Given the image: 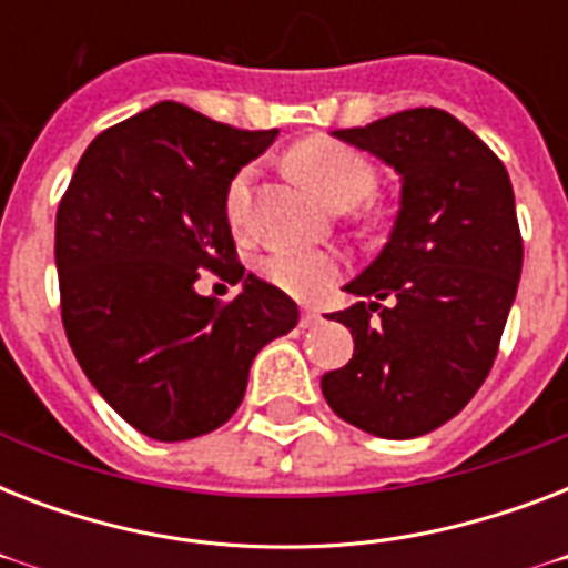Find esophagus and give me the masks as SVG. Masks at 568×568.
I'll return each instance as SVG.
<instances>
[{"instance_id": "esophagus-1", "label": "esophagus", "mask_w": 568, "mask_h": 568, "mask_svg": "<svg viewBox=\"0 0 568 568\" xmlns=\"http://www.w3.org/2000/svg\"><path fill=\"white\" fill-rule=\"evenodd\" d=\"M321 324V312L318 310H312V306H306L301 315V327L303 329H312V327H318Z\"/></svg>"}]
</instances>
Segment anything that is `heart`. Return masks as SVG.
<instances>
[{
  "label": "heart",
  "mask_w": 568,
  "mask_h": 568,
  "mask_svg": "<svg viewBox=\"0 0 568 568\" xmlns=\"http://www.w3.org/2000/svg\"><path fill=\"white\" fill-rule=\"evenodd\" d=\"M294 173L306 182L312 194L327 205L356 203L368 194L374 182L372 164L356 153L354 146L336 144L327 138L303 141L292 153ZM250 189H253V168H244L230 180L223 194L226 221L239 230L247 221ZM262 271L274 285L292 294H315L329 285L338 274V262L329 253H310V250H274L262 262Z\"/></svg>",
  "instance_id": "obj_1"
}]
</instances>
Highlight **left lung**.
<instances>
[{"mask_svg": "<svg viewBox=\"0 0 568 568\" xmlns=\"http://www.w3.org/2000/svg\"><path fill=\"white\" fill-rule=\"evenodd\" d=\"M400 176V209L379 256L333 321L354 359L321 377L329 409L383 439L450 422L484 386L521 276V232L501 159L442 109L338 129Z\"/></svg>", "mask_w": 568, "mask_h": 568, "instance_id": "left-lung-1", "label": "left lung"}]
</instances>
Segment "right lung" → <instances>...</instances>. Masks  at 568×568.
I'll return each instance as SVG.
<instances>
[{"mask_svg": "<svg viewBox=\"0 0 568 568\" xmlns=\"http://www.w3.org/2000/svg\"><path fill=\"white\" fill-rule=\"evenodd\" d=\"M182 102H159L91 141L55 214L61 321L82 372L135 430L182 442L239 409L250 365L297 327V303L244 274L223 194L274 144ZM200 270L242 283L196 295Z\"/></svg>", "mask_w": 568, "mask_h": 568, "instance_id": "add662e5", "label": "right lung"}]
</instances>
